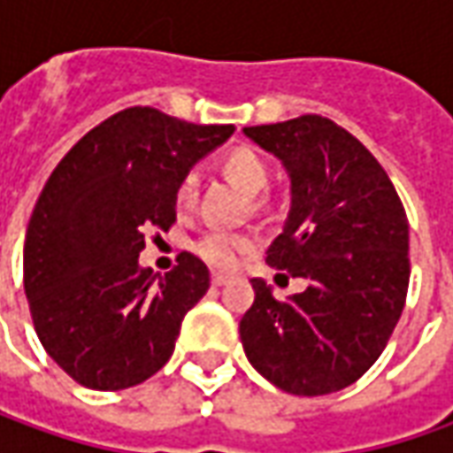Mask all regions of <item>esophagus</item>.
<instances>
[{
    "mask_svg": "<svg viewBox=\"0 0 453 453\" xmlns=\"http://www.w3.org/2000/svg\"><path fill=\"white\" fill-rule=\"evenodd\" d=\"M232 282V277H226V274H221V272H214L211 274V285L214 288H224V285H229Z\"/></svg>",
    "mask_w": 453,
    "mask_h": 453,
    "instance_id": "1",
    "label": "esophagus"
}]
</instances>
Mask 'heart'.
Instances as JSON below:
<instances>
[{"label":"heart","mask_w":453,"mask_h":453,"mask_svg":"<svg viewBox=\"0 0 453 453\" xmlns=\"http://www.w3.org/2000/svg\"><path fill=\"white\" fill-rule=\"evenodd\" d=\"M221 171L226 173V179L234 183L236 188H242L244 194H259L267 181H270V168L267 164L254 153L252 149H234L229 150L221 161ZM199 196V181L196 173H186L179 188H176V203L181 211H188ZM254 239L252 236L234 234V232H209L206 236H201L196 244V254L203 262H209L211 267L219 270H229L234 267L239 254H244L247 250H252Z\"/></svg>","instance_id":"obj_1"}]
</instances>
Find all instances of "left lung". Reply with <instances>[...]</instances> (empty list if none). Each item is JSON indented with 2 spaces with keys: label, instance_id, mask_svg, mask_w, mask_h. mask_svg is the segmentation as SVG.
Instances as JSON below:
<instances>
[{
  "label": "left lung",
  "instance_id": "obj_1",
  "mask_svg": "<svg viewBox=\"0 0 453 453\" xmlns=\"http://www.w3.org/2000/svg\"><path fill=\"white\" fill-rule=\"evenodd\" d=\"M244 135L289 176V211L267 265L307 282L277 300L254 277V303L239 322L244 353L292 395L335 393L373 365L403 312V203L373 153L322 115L252 126Z\"/></svg>",
  "mask_w": 453,
  "mask_h": 453
}]
</instances>
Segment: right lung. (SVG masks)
<instances>
[{
  "label": "right lung",
  "mask_w": 453,
  "mask_h": 453,
  "mask_svg": "<svg viewBox=\"0 0 453 453\" xmlns=\"http://www.w3.org/2000/svg\"><path fill=\"white\" fill-rule=\"evenodd\" d=\"M232 133L128 108L85 133L47 179L27 226L25 292L47 356L80 386L123 391L168 363L209 270L183 252L158 277L138 254L149 229L176 221L179 181Z\"/></svg>",
  "instance_id": "1"
}]
</instances>
